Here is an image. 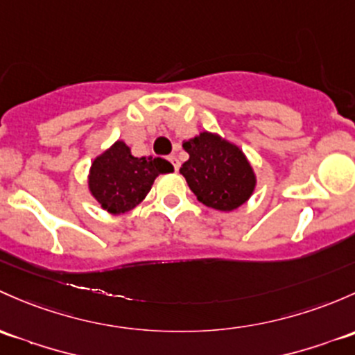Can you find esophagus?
I'll list each match as a JSON object with an SVG mask.
<instances>
[{
	"label": "esophagus",
	"instance_id": "1",
	"mask_svg": "<svg viewBox=\"0 0 355 355\" xmlns=\"http://www.w3.org/2000/svg\"><path fill=\"white\" fill-rule=\"evenodd\" d=\"M168 159H170V163H171V165H173L175 171H178V168H180V163H178L177 156H175V155H171V156H168Z\"/></svg>",
	"mask_w": 355,
	"mask_h": 355
}]
</instances>
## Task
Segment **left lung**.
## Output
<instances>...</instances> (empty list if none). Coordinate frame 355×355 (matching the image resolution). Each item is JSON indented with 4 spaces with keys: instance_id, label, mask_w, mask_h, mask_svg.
<instances>
[{
    "instance_id": "1",
    "label": "left lung",
    "mask_w": 355,
    "mask_h": 355,
    "mask_svg": "<svg viewBox=\"0 0 355 355\" xmlns=\"http://www.w3.org/2000/svg\"><path fill=\"white\" fill-rule=\"evenodd\" d=\"M189 159L180 168L197 200L216 211H234L255 190L253 168L240 148L204 130L185 141Z\"/></svg>"
}]
</instances>
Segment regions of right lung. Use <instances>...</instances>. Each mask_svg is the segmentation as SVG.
Segmentation results:
<instances>
[{"label":"right lung","mask_w":355,"mask_h":355,"mask_svg":"<svg viewBox=\"0 0 355 355\" xmlns=\"http://www.w3.org/2000/svg\"><path fill=\"white\" fill-rule=\"evenodd\" d=\"M173 171L170 162L153 156L130 155L124 141H117L93 159L88 187L96 202L110 214H124L148 196L159 173Z\"/></svg>","instance_id":"add662e5"}]
</instances>
